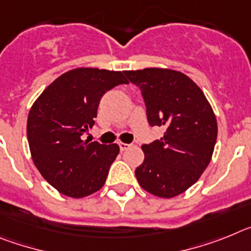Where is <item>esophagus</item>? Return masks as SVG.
Here are the masks:
<instances>
[{"label": "esophagus", "instance_id": "esophagus-1", "mask_svg": "<svg viewBox=\"0 0 251 251\" xmlns=\"http://www.w3.org/2000/svg\"><path fill=\"white\" fill-rule=\"evenodd\" d=\"M119 147H120V150H121V151H125V150L128 149V148L131 147V145H130V144L121 143V141H120V143H119Z\"/></svg>", "mask_w": 251, "mask_h": 251}]
</instances>
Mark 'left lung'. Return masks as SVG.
Instances as JSON below:
<instances>
[{"instance_id":"1","label":"left lung","mask_w":251,"mask_h":251,"mask_svg":"<svg viewBox=\"0 0 251 251\" xmlns=\"http://www.w3.org/2000/svg\"><path fill=\"white\" fill-rule=\"evenodd\" d=\"M141 91L148 123L164 126L160 140L144 144L143 164L135 169L139 184L154 196L172 198L193 186L210 164L217 121L201 88L172 69L126 71Z\"/></svg>"}]
</instances>
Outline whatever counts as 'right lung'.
<instances>
[{
	"mask_svg": "<svg viewBox=\"0 0 251 251\" xmlns=\"http://www.w3.org/2000/svg\"><path fill=\"white\" fill-rule=\"evenodd\" d=\"M124 83L123 72L77 68L56 78L32 104L26 127L32 160L63 195L86 197L106 182L119 145L91 143L83 135L95 125L102 96Z\"/></svg>",
	"mask_w": 251,
	"mask_h": 251,
	"instance_id": "obj_1",
	"label": "right lung"
}]
</instances>
